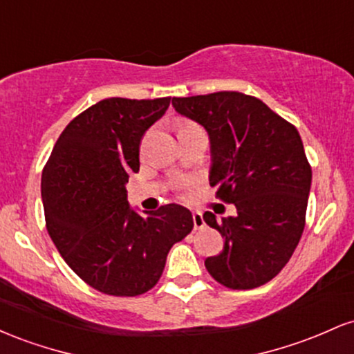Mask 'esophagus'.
<instances>
[{"instance_id": "esophagus-1", "label": "esophagus", "mask_w": 354, "mask_h": 354, "mask_svg": "<svg viewBox=\"0 0 354 354\" xmlns=\"http://www.w3.org/2000/svg\"><path fill=\"white\" fill-rule=\"evenodd\" d=\"M193 225H194V230H203L205 228V219H203V214L201 213H193Z\"/></svg>"}]
</instances>
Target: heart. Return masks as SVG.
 <instances>
[{
    "mask_svg": "<svg viewBox=\"0 0 354 354\" xmlns=\"http://www.w3.org/2000/svg\"><path fill=\"white\" fill-rule=\"evenodd\" d=\"M178 133L183 131V129H188V128H193V126H196L193 123V121H188V120H180L178 121Z\"/></svg>",
    "mask_w": 354,
    "mask_h": 354,
    "instance_id": "obj_1",
    "label": "heart"
}]
</instances>
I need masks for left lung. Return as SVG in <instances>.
Here are the masks:
<instances>
[{"label":"left lung","instance_id":"left-lung-1","mask_svg":"<svg viewBox=\"0 0 354 354\" xmlns=\"http://www.w3.org/2000/svg\"><path fill=\"white\" fill-rule=\"evenodd\" d=\"M178 113L206 128L211 141L209 185L236 206V216L205 213L225 238L206 258L208 273L230 290H253L274 278L301 238L311 166L298 129L261 100L239 91L173 98Z\"/></svg>","mask_w":354,"mask_h":354}]
</instances>
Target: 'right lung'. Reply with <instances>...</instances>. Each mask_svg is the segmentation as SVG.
I'll use <instances>...</instances> for the list:
<instances>
[{"label": "right lung", "mask_w": 354, "mask_h": 354, "mask_svg": "<svg viewBox=\"0 0 354 354\" xmlns=\"http://www.w3.org/2000/svg\"><path fill=\"white\" fill-rule=\"evenodd\" d=\"M171 98H108L80 113L61 133L41 178L46 230L68 266L109 296H140L163 274L174 243L193 230L180 205L141 216L126 183L140 169V143Z\"/></svg>", "instance_id": "add662e5"}]
</instances>
